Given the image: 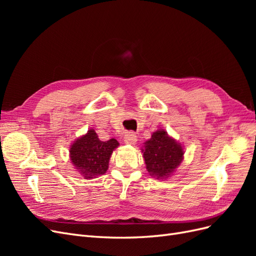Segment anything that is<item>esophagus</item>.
I'll list each match as a JSON object with an SVG mask.
<instances>
[{"label": "esophagus", "mask_w": 256, "mask_h": 256, "mask_svg": "<svg viewBox=\"0 0 256 256\" xmlns=\"http://www.w3.org/2000/svg\"><path fill=\"white\" fill-rule=\"evenodd\" d=\"M136 136L134 132H127L125 134V136H124V142H125L126 144H136Z\"/></svg>", "instance_id": "1"}]
</instances>
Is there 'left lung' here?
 I'll list each match as a JSON object with an SVG mask.
<instances>
[{"label":"left lung","instance_id":"1","mask_svg":"<svg viewBox=\"0 0 256 256\" xmlns=\"http://www.w3.org/2000/svg\"><path fill=\"white\" fill-rule=\"evenodd\" d=\"M142 152L147 171L157 180H166L173 175L184 159L182 144L164 129L154 131L150 140L144 143Z\"/></svg>","mask_w":256,"mask_h":256}]
</instances>
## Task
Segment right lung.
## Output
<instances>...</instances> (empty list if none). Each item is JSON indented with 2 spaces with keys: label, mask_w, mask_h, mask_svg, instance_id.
Listing matches in <instances>:
<instances>
[{
  "label": "right lung",
  "mask_w": 256,
  "mask_h": 256,
  "mask_svg": "<svg viewBox=\"0 0 256 256\" xmlns=\"http://www.w3.org/2000/svg\"><path fill=\"white\" fill-rule=\"evenodd\" d=\"M118 145L115 138L100 141L95 130L90 129L70 145L69 156L74 168L90 180L106 172L111 154Z\"/></svg>",
  "instance_id": "add662e5"
}]
</instances>
